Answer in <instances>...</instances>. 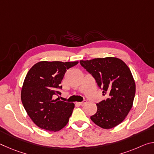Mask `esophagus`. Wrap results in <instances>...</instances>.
Returning <instances> with one entry per match:
<instances>
[{
    "label": "esophagus",
    "instance_id": "1",
    "mask_svg": "<svg viewBox=\"0 0 154 154\" xmlns=\"http://www.w3.org/2000/svg\"><path fill=\"white\" fill-rule=\"evenodd\" d=\"M85 103H86V100H83V101H82V102L77 103V104H78V105H84Z\"/></svg>",
    "mask_w": 154,
    "mask_h": 154
}]
</instances>
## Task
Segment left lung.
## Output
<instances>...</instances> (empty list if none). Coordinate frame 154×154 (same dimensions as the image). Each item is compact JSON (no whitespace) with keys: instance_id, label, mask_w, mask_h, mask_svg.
I'll use <instances>...</instances> for the list:
<instances>
[{"instance_id":"obj_1","label":"left lung","mask_w":154,"mask_h":154,"mask_svg":"<svg viewBox=\"0 0 154 154\" xmlns=\"http://www.w3.org/2000/svg\"><path fill=\"white\" fill-rule=\"evenodd\" d=\"M82 66L94 78L106 98L96 104L97 111L91 120L104 129L122 123L131 109L136 86L128 66L122 60L107 57L80 60Z\"/></svg>"}]
</instances>
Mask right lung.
Returning a JSON list of instances; mask_svg holds the SVG:
<instances>
[{"label": "right lung", "instance_id": "right-lung-1", "mask_svg": "<svg viewBox=\"0 0 154 154\" xmlns=\"http://www.w3.org/2000/svg\"><path fill=\"white\" fill-rule=\"evenodd\" d=\"M78 62L42 61L28 72L21 92L23 106L36 126L49 131L57 132L66 126L75 105L54 99L61 94L58 90L65 72Z\"/></svg>", "mask_w": 154, "mask_h": 154}]
</instances>
